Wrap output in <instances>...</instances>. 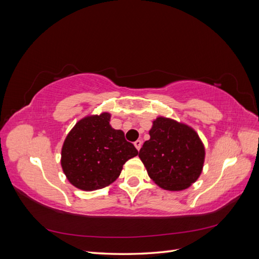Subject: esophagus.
I'll return each mask as SVG.
<instances>
[{
	"mask_svg": "<svg viewBox=\"0 0 259 259\" xmlns=\"http://www.w3.org/2000/svg\"><path fill=\"white\" fill-rule=\"evenodd\" d=\"M141 146H142V141H141V140L135 141V147L137 148V150H140V149H141Z\"/></svg>",
	"mask_w": 259,
	"mask_h": 259,
	"instance_id": "34e87169",
	"label": "esophagus"
}]
</instances>
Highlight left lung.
<instances>
[{
    "instance_id": "obj_1",
    "label": "left lung",
    "mask_w": 259,
    "mask_h": 259,
    "mask_svg": "<svg viewBox=\"0 0 259 259\" xmlns=\"http://www.w3.org/2000/svg\"><path fill=\"white\" fill-rule=\"evenodd\" d=\"M143 143L139 158L149 177L169 191L188 189L200 177L205 149L200 137L189 125L158 117Z\"/></svg>"
}]
</instances>
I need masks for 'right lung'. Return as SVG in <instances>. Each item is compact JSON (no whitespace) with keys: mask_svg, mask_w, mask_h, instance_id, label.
<instances>
[{"mask_svg":"<svg viewBox=\"0 0 259 259\" xmlns=\"http://www.w3.org/2000/svg\"><path fill=\"white\" fill-rule=\"evenodd\" d=\"M109 121L108 112L85 117L66 137L61 163L66 178L78 189L94 191L111 184L125 162L138 154L123 131L113 129Z\"/></svg>","mask_w":259,"mask_h":259,"instance_id":"add662e5","label":"right lung"}]
</instances>
